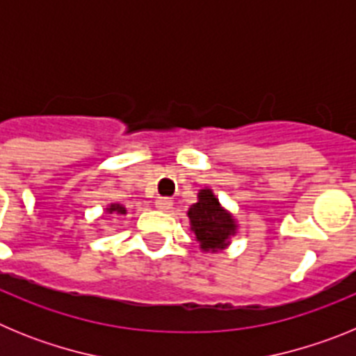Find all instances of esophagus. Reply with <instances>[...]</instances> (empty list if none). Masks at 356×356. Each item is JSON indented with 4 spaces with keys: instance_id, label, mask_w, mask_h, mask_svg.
<instances>
[{
    "instance_id": "1",
    "label": "esophagus",
    "mask_w": 356,
    "mask_h": 356,
    "mask_svg": "<svg viewBox=\"0 0 356 356\" xmlns=\"http://www.w3.org/2000/svg\"><path fill=\"white\" fill-rule=\"evenodd\" d=\"M171 207H172V201L169 200V197H159V200H156V209L162 210V212L171 210Z\"/></svg>"
}]
</instances>
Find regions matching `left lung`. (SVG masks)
Returning a JSON list of instances; mask_svg holds the SVG:
<instances>
[{
	"label": "left lung",
	"instance_id": "1",
	"mask_svg": "<svg viewBox=\"0 0 356 356\" xmlns=\"http://www.w3.org/2000/svg\"><path fill=\"white\" fill-rule=\"evenodd\" d=\"M187 216L191 219V229L203 251L225 250L229 237L237 232L234 216L222 209L212 188H201L197 203L188 209Z\"/></svg>",
	"mask_w": 356,
	"mask_h": 356
}]
</instances>
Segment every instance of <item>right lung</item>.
Listing matches in <instances>:
<instances>
[{
  "instance_id": "add662e5",
  "label": "right lung",
  "mask_w": 356,
  "mask_h": 356,
  "mask_svg": "<svg viewBox=\"0 0 356 356\" xmlns=\"http://www.w3.org/2000/svg\"><path fill=\"white\" fill-rule=\"evenodd\" d=\"M106 212H108V213H119V216H122V213H127V209H124L122 205H119V203H112V205H108Z\"/></svg>"
}]
</instances>
